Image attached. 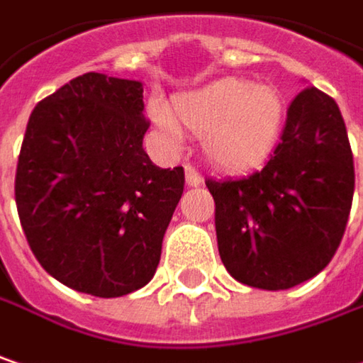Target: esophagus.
<instances>
[{"instance_id":"obj_1","label":"esophagus","mask_w":363,"mask_h":363,"mask_svg":"<svg viewBox=\"0 0 363 363\" xmlns=\"http://www.w3.org/2000/svg\"><path fill=\"white\" fill-rule=\"evenodd\" d=\"M184 179H186V184H189V186H199V184H201V174H199V170H197L195 166H191V164L184 166Z\"/></svg>"}]
</instances>
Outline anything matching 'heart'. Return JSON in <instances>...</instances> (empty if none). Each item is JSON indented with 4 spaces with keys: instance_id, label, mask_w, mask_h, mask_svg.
I'll list each match as a JSON object with an SVG mask.
<instances>
[{
    "instance_id": "1",
    "label": "heart",
    "mask_w": 363,
    "mask_h": 363,
    "mask_svg": "<svg viewBox=\"0 0 363 363\" xmlns=\"http://www.w3.org/2000/svg\"><path fill=\"white\" fill-rule=\"evenodd\" d=\"M154 118L179 138L181 127L203 138L209 162L225 172H246L271 156L286 123V98L275 86L225 77L156 106Z\"/></svg>"
}]
</instances>
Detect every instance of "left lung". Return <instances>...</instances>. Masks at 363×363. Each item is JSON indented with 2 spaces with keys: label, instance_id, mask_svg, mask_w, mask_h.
Wrapping results in <instances>:
<instances>
[{
  "label": "left lung",
  "instance_id": "left-lung-1",
  "mask_svg": "<svg viewBox=\"0 0 363 363\" xmlns=\"http://www.w3.org/2000/svg\"><path fill=\"white\" fill-rule=\"evenodd\" d=\"M205 184L216 201L220 257L236 281L275 291L312 279L341 245L355 186L337 102L304 88L261 170Z\"/></svg>",
  "mask_w": 363,
  "mask_h": 363
}]
</instances>
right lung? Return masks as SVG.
Wrapping results in <instances>:
<instances>
[{
    "label": "right lung",
    "instance_id": "1",
    "mask_svg": "<svg viewBox=\"0 0 363 363\" xmlns=\"http://www.w3.org/2000/svg\"><path fill=\"white\" fill-rule=\"evenodd\" d=\"M147 127L141 82L94 72L34 106L16 205L34 257L63 286L118 298L154 277L184 170L150 160Z\"/></svg>",
    "mask_w": 363,
    "mask_h": 363
}]
</instances>
